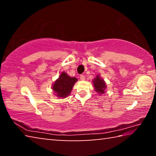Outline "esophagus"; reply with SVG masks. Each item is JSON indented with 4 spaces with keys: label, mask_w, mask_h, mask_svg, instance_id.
Instances as JSON below:
<instances>
[{
    "label": "esophagus",
    "mask_w": 156,
    "mask_h": 156,
    "mask_svg": "<svg viewBox=\"0 0 156 156\" xmlns=\"http://www.w3.org/2000/svg\"><path fill=\"white\" fill-rule=\"evenodd\" d=\"M80 78L81 80H85V77H84V75H81L80 76Z\"/></svg>",
    "instance_id": "obj_1"
}]
</instances>
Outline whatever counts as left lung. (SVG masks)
Wrapping results in <instances>:
<instances>
[{"mask_svg": "<svg viewBox=\"0 0 156 156\" xmlns=\"http://www.w3.org/2000/svg\"><path fill=\"white\" fill-rule=\"evenodd\" d=\"M95 91L99 94H103L105 93V89L107 88V84L105 81L100 77V74H97L96 77L92 81Z\"/></svg>", "mask_w": 156, "mask_h": 156, "instance_id": "8db88e82", "label": "left lung"}]
</instances>
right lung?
Segmentation results:
<instances>
[{"mask_svg":"<svg viewBox=\"0 0 156 156\" xmlns=\"http://www.w3.org/2000/svg\"><path fill=\"white\" fill-rule=\"evenodd\" d=\"M77 81L76 78L71 77L67 73L62 72L58 78L53 83L51 89L57 97L65 98L69 96L73 85Z\"/></svg>","mask_w":156,"mask_h":156,"instance_id":"obj_1","label":"right lung"}]
</instances>
